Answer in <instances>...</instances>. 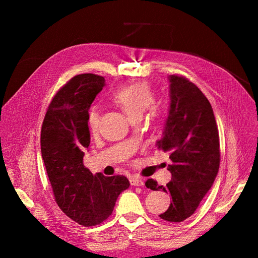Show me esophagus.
<instances>
[{
    "label": "esophagus",
    "mask_w": 258,
    "mask_h": 258,
    "mask_svg": "<svg viewBox=\"0 0 258 258\" xmlns=\"http://www.w3.org/2000/svg\"><path fill=\"white\" fill-rule=\"evenodd\" d=\"M130 183L133 186H143L144 185V180L138 177V176H132L130 178Z\"/></svg>",
    "instance_id": "esophagus-1"
}]
</instances>
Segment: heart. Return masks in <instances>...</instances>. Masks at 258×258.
Returning a JSON list of instances; mask_svg holds the SVG:
<instances>
[{"instance_id":"obj_1","label":"heart","mask_w":258,"mask_h":258,"mask_svg":"<svg viewBox=\"0 0 258 258\" xmlns=\"http://www.w3.org/2000/svg\"><path fill=\"white\" fill-rule=\"evenodd\" d=\"M113 101L122 107L130 119L141 117L147 108L155 102V93L151 85L144 82L126 85L114 92ZM161 115V111H155ZM100 123V112L96 106H92L87 112V125L91 132H96Z\"/></svg>"}]
</instances>
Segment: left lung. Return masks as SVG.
Here are the masks:
<instances>
[{"instance_id":"obj_1","label":"left lung","mask_w":258,"mask_h":258,"mask_svg":"<svg viewBox=\"0 0 258 258\" xmlns=\"http://www.w3.org/2000/svg\"><path fill=\"white\" fill-rule=\"evenodd\" d=\"M168 117L158 150L169 153L172 174L166 186L150 178L145 186L164 190L172 201L162 220L179 223L193 215L211 189L221 162L220 135L211 103L194 83L184 76H169Z\"/></svg>"}]
</instances>
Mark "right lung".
Wrapping results in <instances>:
<instances>
[{
    "instance_id": "obj_1",
    "label": "right lung",
    "mask_w": 258,
    "mask_h": 258,
    "mask_svg": "<svg viewBox=\"0 0 258 258\" xmlns=\"http://www.w3.org/2000/svg\"><path fill=\"white\" fill-rule=\"evenodd\" d=\"M104 85L100 75L74 76L52 98L41 130L42 157L56 204L86 227L107 220L130 186L123 175H93L83 164L91 141L87 112Z\"/></svg>"
}]
</instances>
